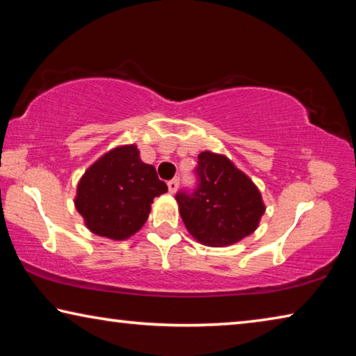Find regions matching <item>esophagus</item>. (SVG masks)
<instances>
[{
	"label": "esophagus",
	"instance_id": "obj_1",
	"mask_svg": "<svg viewBox=\"0 0 356 356\" xmlns=\"http://www.w3.org/2000/svg\"><path fill=\"white\" fill-rule=\"evenodd\" d=\"M177 186H179V179L177 177H174L172 180L168 182V188H170V193H176Z\"/></svg>",
	"mask_w": 356,
	"mask_h": 356
}]
</instances>
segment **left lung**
Instances as JSON below:
<instances>
[{
    "instance_id": "1",
    "label": "left lung",
    "mask_w": 356,
    "mask_h": 356,
    "mask_svg": "<svg viewBox=\"0 0 356 356\" xmlns=\"http://www.w3.org/2000/svg\"><path fill=\"white\" fill-rule=\"evenodd\" d=\"M196 177L195 191H179L176 200L185 227L197 242L220 248L256 231L265 212L261 191L227 156L201 152Z\"/></svg>"
}]
</instances>
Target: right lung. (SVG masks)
I'll return each mask as SVG.
<instances>
[{"label": "right lung", "mask_w": 356, "mask_h": 356, "mask_svg": "<svg viewBox=\"0 0 356 356\" xmlns=\"http://www.w3.org/2000/svg\"><path fill=\"white\" fill-rule=\"evenodd\" d=\"M166 191L155 168L129 144L111 149L88 168L76 186L75 207L95 236L125 240L147 221L154 197Z\"/></svg>", "instance_id": "1"}]
</instances>
